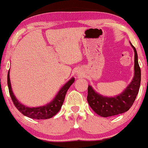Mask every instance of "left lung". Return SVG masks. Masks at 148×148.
I'll return each instance as SVG.
<instances>
[{
    "mask_svg": "<svg viewBox=\"0 0 148 148\" xmlns=\"http://www.w3.org/2000/svg\"><path fill=\"white\" fill-rule=\"evenodd\" d=\"M134 51V76L131 83L120 95L107 98L95 92L91 86L88 87L87 101L89 106L98 115L106 117L125 113L133 104L139 92L141 83V69L138 63L137 52Z\"/></svg>",
    "mask_w": 148,
    "mask_h": 148,
    "instance_id": "obj_1",
    "label": "left lung"
}]
</instances>
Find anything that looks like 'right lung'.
I'll return each instance as SVG.
<instances>
[{"label":"right lung","mask_w":148,"mask_h":148,"mask_svg":"<svg viewBox=\"0 0 148 148\" xmlns=\"http://www.w3.org/2000/svg\"><path fill=\"white\" fill-rule=\"evenodd\" d=\"M74 82V78H72V79L69 80L68 83L61 88V90L58 92V94L53 99V100L50 102L49 104H48L47 105L36 108H29L20 103L17 100L12 90L10 79H9V70L8 72V74H7V85H8L9 87V94H10L12 102L15 106L24 115L27 116L30 118L36 119H49L53 117L54 115H55L59 111L61 106L63 105L65 94H66L68 89Z\"/></svg>","instance_id":"1"}]
</instances>
